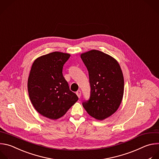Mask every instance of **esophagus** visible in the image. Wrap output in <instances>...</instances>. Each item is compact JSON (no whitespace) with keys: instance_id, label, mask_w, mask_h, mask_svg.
Returning a JSON list of instances; mask_svg holds the SVG:
<instances>
[{"instance_id":"esophagus-1","label":"esophagus","mask_w":159,"mask_h":159,"mask_svg":"<svg viewBox=\"0 0 159 159\" xmlns=\"http://www.w3.org/2000/svg\"><path fill=\"white\" fill-rule=\"evenodd\" d=\"M76 94H77V96L78 97V98H80L81 97V91L80 90H78L77 91H76Z\"/></svg>"}]
</instances>
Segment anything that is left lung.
Returning <instances> with one entry per match:
<instances>
[{
	"instance_id": "8db88e82",
	"label": "left lung",
	"mask_w": 159,
	"mask_h": 159,
	"mask_svg": "<svg viewBox=\"0 0 159 159\" xmlns=\"http://www.w3.org/2000/svg\"><path fill=\"white\" fill-rule=\"evenodd\" d=\"M81 58L89 74L91 87L89 100L83 102L87 113L103 120L119 108L124 92L123 73L118 61L98 50L82 53Z\"/></svg>"
}]
</instances>
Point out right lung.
I'll list each match as a JSON object with an SVG mask.
<instances>
[{
  "instance_id": "right-lung-1",
  "label": "right lung",
  "mask_w": 159,
  "mask_h": 159,
  "mask_svg": "<svg viewBox=\"0 0 159 159\" xmlns=\"http://www.w3.org/2000/svg\"><path fill=\"white\" fill-rule=\"evenodd\" d=\"M70 54L53 52L38 57L32 65L27 81L29 98L43 116L57 120L78 101L62 75V68Z\"/></svg>"
}]
</instances>
